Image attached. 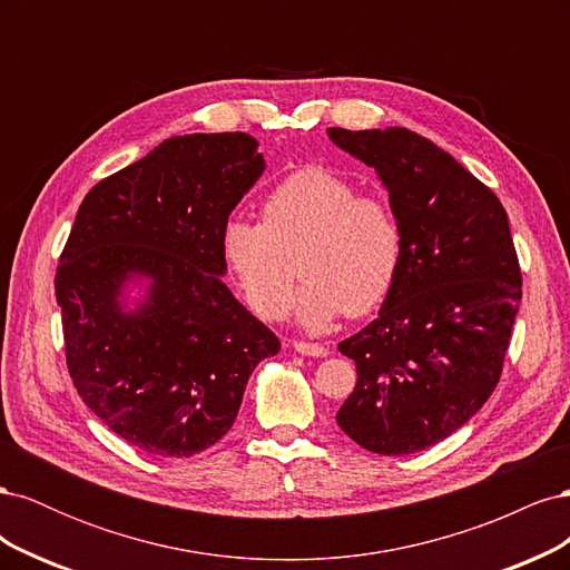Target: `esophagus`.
Listing matches in <instances>:
<instances>
[{
	"label": "esophagus",
	"mask_w": 570,
	"mask_h": 570,
	"mask_svg": "<svg viewBox=\"0 0 570 570\" xmlns=\"http://www.w3.org/2000/svg\"><path fill=\"white\" fill-rule=\"evenodd\" d=\"M292 347H295L304 356H327V347L318 342H304V340H292Z\"/></svg>",
	"instance_id": "1"
}]
</instances>
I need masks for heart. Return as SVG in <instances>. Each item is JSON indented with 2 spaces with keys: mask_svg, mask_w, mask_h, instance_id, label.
I'll return each instance as SVG.
<instances>
[{
  "mask_svg": "<svg viewBox=\"0 0 570 570\" xmlns=\"http://www.w3.org/2000/svg\"><path fill=\"white\" fill-rule=\"evenodd\" d=\"M402 247V226L385 199L361 197L354 183L316 166L275 185L258 223L230 220L220 235L226 266L264 321L287 316L297 258L304 283L295 316L308 327L373 312L400 273Z\"/></svg>",
  "mask_w": 570,
  "mask_h": 570,
  "instance_id": "1",
  "label": "heart"
}]
</instances>
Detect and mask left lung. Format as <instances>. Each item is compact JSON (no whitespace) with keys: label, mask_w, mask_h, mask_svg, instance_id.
<instances>
[{"label":"left lung","mask_w":570,"mask_h":570,"mask_svg":"<svg viewBox=\"0 0 570 570\" xmlns=\"http://www.w3.org/2000/svg\"><path fill=\"white\" fill-rule=\"evenodd\" d=\"M327 135L377 170L404 239L381 314L337 344L356 364L337 425L368 452L413 454L450 438L502 377L523 297L509 216L485 183L419 132Z\"/></svg>","instance_id":"8db88e82"}]
</instances>
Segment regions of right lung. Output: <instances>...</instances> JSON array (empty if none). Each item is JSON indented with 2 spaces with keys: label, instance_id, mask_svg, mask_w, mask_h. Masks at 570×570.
Returning <instances> with one entry per match:
<instances>
[{
  "label": "right lung",
  "instance_id": "1",
  "mask_svg": "<svg viewBox=\"0 0 570 570\" xmlns=\"http://www.w3.org/2000/svg\"><path fill=\"white\" fill-rule=\"evenodd\" d=\"M247 132L178 135L85 195L55 275L73 387L118 438L154 456L209 450L235 423L256 364L281 342L239 304L220 235L264 157ZM148 302H115L130 274Z\"/></svg>",
  "mask_w": 570,
  "mask_h": 570
}]
</instances>
